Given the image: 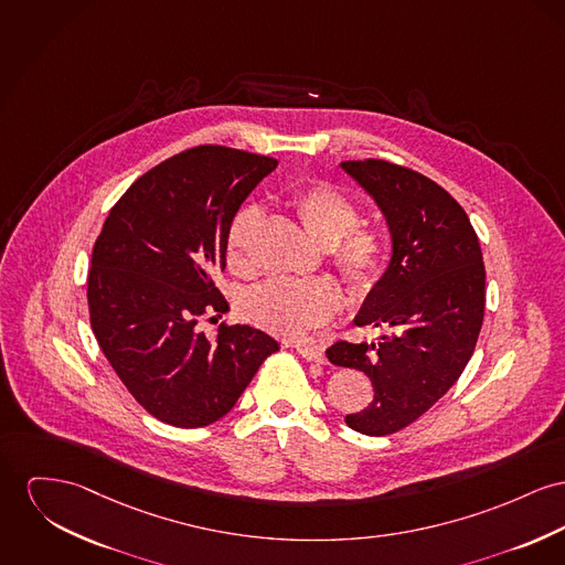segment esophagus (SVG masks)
Masks as SVG:
<instances>
[{"label": "esophagus", "mask_w": 565, "mask_h": 565, "mask_svg": "<svg viewBox=\"0 0 565 565\" xmlns=\"http://www.w3.org/2000/svg\"><path fill=\"white\" fill-rule=\"evenodd\" d=\"M296 351L300 353L303 360L308 362H317V364H323L326 362V351L321 347H310V344H298Z\"/></svg>", "instance_id": "34e87169"}]
</instances>
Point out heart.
Here are the masks:
<instances>
[{
    "instance_id": "heart-1",
    "label": "heart",
    "mask_w": 565,
    "mask_h": 565,
    "mask_svg": "<svg viewBox=\"0 0 565 565\" xmlns=\"http://www.w3.org/2000/svg\"><path fill=\"white\" fill-rule=\"evenodd\" d=\"M294 212L308 235L326 250L342 282L358 296L369 294L387 265V237L371 226H358V205L330 184H310L291 199ZM255 205L242 207L226 231V265L248 267V239L259 223ZM242 315L282 339L298 340L332 321L340 310L339 289L323 278L267 280L244 294Z\"/></svg>"
}]
</instances>
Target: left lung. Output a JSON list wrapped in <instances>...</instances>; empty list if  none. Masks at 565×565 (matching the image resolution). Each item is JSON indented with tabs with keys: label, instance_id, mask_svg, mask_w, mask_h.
<instances>
[{
	"label": "left lung",
	"instance_id": "8db88e82",
	"mask_svg": "<svg viewBox=\"0 0 565 565\" xmlns=\"http://www.w3.org/2000/svg\"><path fill=\"white\" fill-rule=\"evenodd\" d=\"M375 199L392 235V259L355 315L375 342H334L332 364L371 379L373 403L349 428L383 437L426 414L462 375L484 321L487 271L478 235L448 190L387 160L340 162Z\"/></svg>",
	"mask_w": 565,
	"mask_h": 565
}]
</instances>
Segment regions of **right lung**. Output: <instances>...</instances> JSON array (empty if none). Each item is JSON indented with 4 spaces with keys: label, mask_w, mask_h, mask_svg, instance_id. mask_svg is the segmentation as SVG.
<instances>
[{
    "label": "right lung",
    "mask_w": 565,
    "mask_h": 565,
    "mask_svg": "<svg viewBox=\"0 0 565 565\" xmlns=\"http://www.w3.org/2000/svg\"><path fill=\"white\" fill-rule=\"evenodd\" d=\"M278 160L223 146L175 153L121 194L94 244L89 323L109 364L156 419L207 426L233 409L278 342L250 326L199 321L228 310L214 285L226 231Z\"/></svg>",
    "instance_id": "right-lung-1"
}]
</instances>
